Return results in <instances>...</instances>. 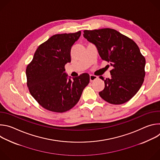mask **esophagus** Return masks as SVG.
<instances>
[{"mask_svg": "<svg viewBox=\"0 0 160 160\" xmlns=\"http://www.w3.org/2000/svg\"><path fill=\"white\" fill-rule=\"evenodd\" d=\"M98 77L97 76H95V75H90V80L92 82V81H94L95 80H96Z\"/></svg>", "mask_w": 160, "mask_h": 160, "instance_id": "obj_1", "label": "esophagus"}]
</instances>
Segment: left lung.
Returning a JSON list of instances; mask_svg holds the SVG:
<instances>
[{
    "label": "left lung",
    "instance_id": "left-lung-1",
    "mask_svg": "<svg viewBox=\"0 0 160 160\" xmlns=\"http://www.w3.org/2000/svg\"><path fill=\"white\" fill-rule=\"evenodd\" d=\"M83 37L96 45L101 59L110 62L111 78L104 79L99 96L112 104H122L140 89L145 77L146 59L138 45L128 37L111 28L84 30Z\"/></svg>",
    "mask_w": 160,
    "mask_h": 160
}]
</instances>
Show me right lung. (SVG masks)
<instances>
[{"instance_id": "obj_1", "label": "right lung", "mask_w": 160, "mask_h": 160, "mask_svg": "<svg viewBox=\"0 0 160 160\" xmlns=\"http://www.w3.org/2000/svg\"><path fill=\"white\" fill-rule=\"evenodd\" d=\"M81 35L56 34L40 45L32 62L27 66V86L33 98L43 108L63 112L74 107L88 84L90 76L83 73L68 78L64 66L71 62L72 45Z\"/></svg>"}]
</instances>
